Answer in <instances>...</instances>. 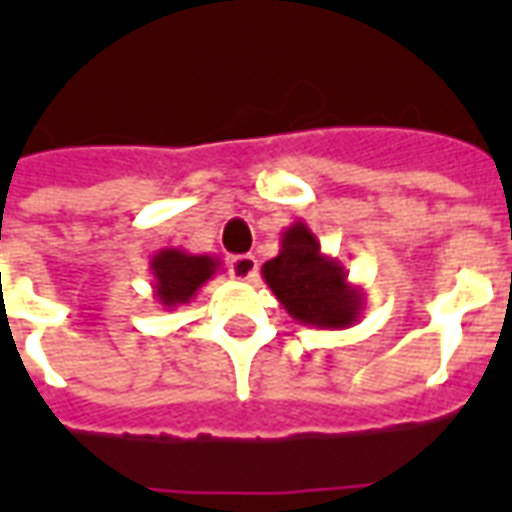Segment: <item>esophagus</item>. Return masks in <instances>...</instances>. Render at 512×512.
Segmentation results:
<instances>
[{"instance_id": "34e87169", "label": "esophagus", "mask_w": 512, "mask_h": 512, "mask_svg": "<svg viewBox=\"0 0 512 512\" xmlns=\"http://www.w3.org/2000/svg\"><path fill=\"white\" fill-rule=\"evenodd\" d=\"M231 276L236 281H255L257 276V260L252 255H236L231 257Z\"/></svg>"}]
</instances>
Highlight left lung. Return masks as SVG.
I'll return each mask as SVG.
<instances>
[{
    "label": "left lung",
    "mask_w": 512,
    "mask_h": 512,
    "mask_svg": "<svg viewBox=\"0 0 512 512\" xmlns=\"http://www.w3.org/2000/svg\"><path fill=\"white\" fill-rule=\"evenodd\" d=\"M263 279L284 311L305 327L348 329L364 311V292L350 284L337 257L321 252L303 220L281 233L279 255L263 265Z\"/></svg>",
    "instance_id": "left-lung-1"
}]
</instances>
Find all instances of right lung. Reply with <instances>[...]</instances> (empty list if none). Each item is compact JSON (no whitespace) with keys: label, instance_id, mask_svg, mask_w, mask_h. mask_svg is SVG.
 <instances>
[{"label":"right lung","instance_id":"obj_1","mask_svg":"<svg viewBox=\"0 0 512 512\" xmlns=\"http://www.w3.org/2000/svg\"><path fill=\"white\" fill-rule=\"evenodd\" d=\"M148 265L154 276V297L162 308L172 311L177 305L191 303L196 292L220 271V257L167 247L159 249Z\"/></svg>","mask_w":512,"mask_h":512}]
</instances>
